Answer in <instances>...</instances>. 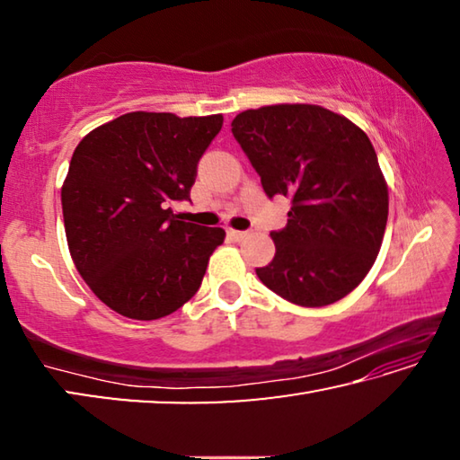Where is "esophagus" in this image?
Returning <instances> with one entry per match:
<instances>
[{
	"label": "esophagus",
	"mask_w": 460,
	"mask_h": 460,
	"mask_svg": "<svg viewBox=\"0 0 460 460\" xmlns=\"http://www.w3.org/2000/svg\"><path fill=\"white\" fill-rule=\"evenodd\" d=\"M227 235L233 239V241H243L247 237V231H237V229H229Z\"/></svg>",
	"instance_id": "obj_1"
}]
</instances>
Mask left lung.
Instances as JSON below:
<instances>
[{
  "instance_id": "left-lung-1",
  "label": "left lung",
  "mask_w": 460,
  "mask_h": 460,
  "mask_svg": "<svg viewBox=\"0 0 460 460\" xmlns=\"http://www.w3.org/2000/svg\"><path fill=\"white\" fill-rule=\"evenodd\" d=\"M231 131L268 197L292 199L288 225L271 233L274 260L258 278L298 306L345 298L376 263L387 223V182L367 134L308 103L247 109Z\"/></svg>"
}]
</instances>
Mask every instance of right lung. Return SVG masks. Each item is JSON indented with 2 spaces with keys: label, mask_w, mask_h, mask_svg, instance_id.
Listing matches in <instances>:
<instances>
[{
  "label": "right lung",
  "mask_w": 460,
  "mask_h": 460,
  "mask_svg": "<svg viewBox=\"0 0 460 460\" xmlns=\"http://www.w3.org/2000/svg\"><path fill=\"white\" fill-rule=\"evenodd\" d=\"M223 115L131 111L89 131L62 182L75 268L97 298L134 321L172 314L200 288L221 227L178 221Z\"/></svg>",
  "instance_id": "add662e5"
}]
</instances>
